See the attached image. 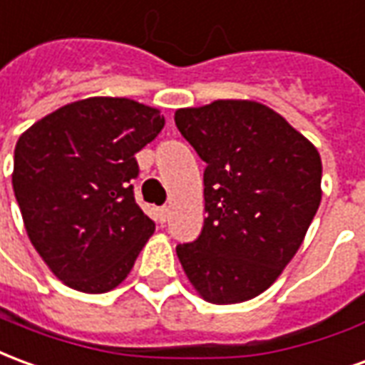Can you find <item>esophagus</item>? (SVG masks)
Wrapping results in <instances>:
<instances>
[{
    "mask_svg": "<svg viewBox=\"0 0 365 365\" xmlns=\"http://www.w3.org/2000/svg\"><path fill=\"white\" fill-rule=\"evenodd\" d=\"M168 213H170V209H168V207H160V209H158V219H160V222H166Z\"/></svg>",
    "mask_w": 365,
    "mask_h": 365,
    "instance_id": "34e87169",
    "label": "esophagus"
}]
</instances>
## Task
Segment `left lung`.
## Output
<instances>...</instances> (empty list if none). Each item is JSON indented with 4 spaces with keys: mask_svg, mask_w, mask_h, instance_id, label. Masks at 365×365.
Masks as SVG:
<instances>
[{
    "mask_svg": "<svg viewBox=\"0 0 365 365\" xmlns=\"http://www.w3.org/2000/svg\"><path fill=\"white\" fill-rule=\"evenodd\" d=\"M175 127L207 164L205 222L178 245L183 272L217 305L260 295L295 256L321 205V156L279 113L219 99L175 111Z\"/></svg>",
    "mask_w": 365,
    "mask_h": 365,
    "instance_id": "left-lung-1",
    "label": "left lung"
}]
</instances>
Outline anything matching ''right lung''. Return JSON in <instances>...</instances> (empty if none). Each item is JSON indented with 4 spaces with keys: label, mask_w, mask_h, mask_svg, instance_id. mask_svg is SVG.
Returning a JSON list of instances; mask_svg holds the SVG:
<instances>
[{
    "label": "right lung",
    "mask_w": 365,
    "mask_h": 365,
    "mask_svg": "<svg viewBox=\"0 0 365 365\" xmlns=\"http://www.w3.org/2000/svg\"><path fill=\"white\" fill-rule=\"evenodd\" d=\"M162 128L158 109L127 97H90L19 136L15 199L36 252L68 287L105 293L135 266L156 227L135 201V154Z\"/></svg>",
    "instance_id": "right-lung-1"
}]
</instances>
